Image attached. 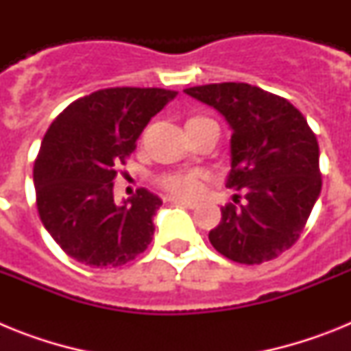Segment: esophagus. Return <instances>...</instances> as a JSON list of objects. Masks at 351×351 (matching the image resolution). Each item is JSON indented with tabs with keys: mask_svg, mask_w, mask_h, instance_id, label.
I'll return each mask as SVG.
<instances>
[{
	"mask_svg": "<svg viewBox=\"0 0 351 351\" xmlns=\"http://www.w3.org/2000/svg\"><path fill=\"white\" fill-rule=\"evenodd\" d=\"M170 202L178 204V206H182V207H188V209H195V207L198 206V204L193 202V200H182V198H178V197L170 198Z\"/></svg>",
	"mask_w": 351,
	"mask_h": 351,
	"instance_id": "1",
	"label": "esophagus"
}]
</instances>
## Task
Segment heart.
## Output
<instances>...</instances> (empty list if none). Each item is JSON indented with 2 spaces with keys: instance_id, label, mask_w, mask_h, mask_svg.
<instances>
[{
  "instance_id": "1",
  "label": "heart",
  "mask_w": 351,
  "mask_h": 351,
  "mask_svg": "<svg viewBox=\"0 0 351 351\" xmlns=\"http://www.w3.org/2000/svg\"><path fill=\"white\" fill-rule=\"evenodd\" d=\"M204 117H195L191 121H202ZM160 184L165 188L167 191H170L176 197H184V198H191L198 193L200 190V179H198V173L195 172H173V173H167L163 178L160 179Z\"/></svg>"
}]
</instances>
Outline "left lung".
Segmentation results:
<instances>
[{
    "mask_svg": "<svg viewBox=\"0 0 351 351\" xmlns=\"http://www.w3.org/2000/svg\"><path fill=\"white\" fill-rule=\"evenodd\" d=\"M216 108L232 130L226 186L243 193L221 207L209 232L214 250L246 265L291 247L322 191L320 149L308 121L288 100L244 82L188 88Z\"/></svg>",
    "mask_w": 351,
    "mask_h": 351,
    "instance_id": "left-lung-1",
    "label": "left lung"
}]
</instances>
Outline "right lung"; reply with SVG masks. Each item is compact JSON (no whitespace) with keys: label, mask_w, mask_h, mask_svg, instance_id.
I'll return each instance as SVG.
<instances>
[{"label":"right lung","mask_w":351,"mask_h":351,"mask_svg":"<svg viewBox=\"0 0 351 351\" xmlns=\"http://www.w3.org/2000/svg\"><path fill=\"white\" fill-rule=\"evenodd\" d=\"M176 96L160 88L100 89L49 126L33 169L36 206L45 230L73 260L119 267L151 244L160 197L141 188L117 204L114 178L151 117Z\"/></svg>","instance_id":"1"}]
</instances>
